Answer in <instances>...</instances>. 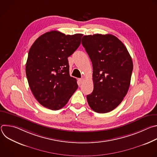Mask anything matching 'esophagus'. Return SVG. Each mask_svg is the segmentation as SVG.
<instances>
[{"instance_id": "obj_1", "label": "esophagus", "mask_w": 157, "mask_h": 157, "mask_svg": "<svg viewBox=\"0 0 157 157\" xmlns=\"http://www.w3.org/2000/svg\"><path fill=\"white\" fill-rule=\"evenodd\" d=\"M83 82V79H78V84L79 85H81Z\"/></svg>"}]
</instances>
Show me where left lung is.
<instances>
[{
    "instance_id": "obj_1",
    "label": "left lung",
    "mask_w": 157,
    "mask_h": 157,
    "mask_svg": "<svg viewBox=\"0 0 157 157\" xmlns=\"http://www.w3.org/2000/svg\"><path fill=\"white\" fill-rule=\"evenodd\" d=\"M81 43L93 69L94 89L87 96V102L98 113H109L127 93L133 70L132 58L124 43L113 35H84Z\"/></svg>"
}]
</instances>
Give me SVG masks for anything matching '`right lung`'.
<instances>
[{
	"label": "right lung",
	"mask_w": 157,
	"mask_h": 157,
	"mask_svg": "<svg viewBox=\"0 0 157 157\" xmlns=\"http://www.w3.org/2000/svg\"><path fill=\"white\" fill-rule=\"evenodd\" d=\"M82 34L73 35L51 31L32 45L26 63V75L38 102L49 109L63 107L78 87L70 75L68 58L81 44Z\"/></svg>",
	"instance_id": "1"
}]
</instances>
